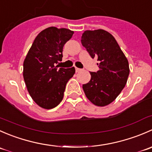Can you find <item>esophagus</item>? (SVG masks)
I'll use <instances>...</instances> for the list:
<instances>
[{
  "label": "esophagus",
  "instance_id": "esophagus-1",
  "mask_svg": "<svg viewBox=\"0 0 152 152\" xmlns=\"http://www.w3.org/2000/svg\"><path fill=\"white\" fill-rule=\"evenodd\" d=\"M80 71H82V69L78 68V67H76V73H78V72H80Z\"/></svg>",
  "mask_w": 152,
  "mask_h": 152
}]
</instances>
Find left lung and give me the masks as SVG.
Instances as JSON below:
<instances>
[{
	"label": "left lung",
	"mask_w": 152,
	"mask_h": 152,
	"mask_svg": "<svg viewBox=\"0 0 152 152\" xmlns=\"http://www.w3.org/2000/svg\"><path fill=\"white\" fill-rule=\"evenodd\" d=\"M81 41L90 56L99 61V67L97 72H90L91 79L82 88L93 104L104 107L125 87L129 74L128 60L114 37L103 29L85 31Z\"/></svg>",
	"instance_id": "left-lung-1"
}]
</instances>
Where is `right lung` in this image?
Listing matches in <instances>:
<instances>
[{"instance_id":"1","label":"right lung","mask_w":152,"mask_h":152,"mask_svg":"<svg viewBox=\"0 0 152 152\" xmlns=\"http://www.w3.org/2000/svg\"><path fill=\"white\" fill-rule=\"evenodd\" d=\"M73 31L49 27L35 38L23 62V79L35 103L50 110L62 102L65 86L75 73V67L55 66L62 60V49L72 37Z\"/></svg>"}]
</instances>
